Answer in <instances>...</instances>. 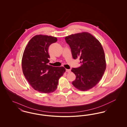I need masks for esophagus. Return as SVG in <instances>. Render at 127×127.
I'll list each match as a JSON object with an SVG mask.
<instances>
[{
    "label": "esophagus",
    "instance_id": "obj_1",
    "mask_svg": "<svg viewBox=\"0 0 127 127\" xmlns=\"http://www.w3.org/2000/svg\"><path fill=\"white\" fill-rule=\"evenodd\" d=\"M66 71L67 72L69 73L70 72L71 70H70V69H66Z\"/></svg>",
    "mask_w": 127,
    "mask_h": 127
}]
</instances>
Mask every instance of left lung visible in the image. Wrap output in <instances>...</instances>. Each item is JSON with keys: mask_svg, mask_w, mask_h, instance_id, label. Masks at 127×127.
Masks as SVG:
<instances>
[{"mask_svg": "<svg viewBox=\"0 0 127 127\" xmlns=\"http://www.w3.org/2000/svg\"><path fill=\"white\" fill-rule=\"evenodd\" d=\"M71 48L73 58L79 59L80 66L72 68L76 76L72 84L79 91L89 90L99 82L106 68L105 53L100 42L87 32L65 37Z\"/></svg>", "mask_w": 127, "mask_h": 127, "instance_id": "left-lung-1", "label": "left lung"}]
</instances>
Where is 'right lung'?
I'll use <instances>...</instances> for the list:
<instances>
[{
	"mask_svg": "<svg viewBox=\"0 0 127 127\" xmlns=\"http://www.w3.org/2000/svg\"><path fill=\"white\" fill-rule=\"evenodd\" d=\"M56 37L37 35L26 46L22 59L23 74L31 87L41 93H50L58 88L59 80L66 71L63 66L48 65L49 46Z\"/></svg>",
	"mask_w": 127,
	"mask_h": 127,
	"instance_id": "right-lung-1",
	"label": "right lung"
}]
</instances>
